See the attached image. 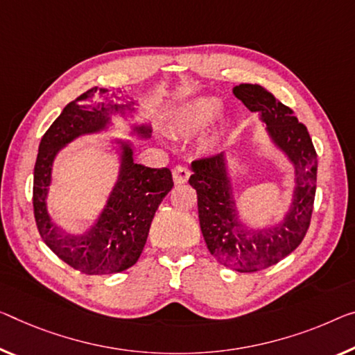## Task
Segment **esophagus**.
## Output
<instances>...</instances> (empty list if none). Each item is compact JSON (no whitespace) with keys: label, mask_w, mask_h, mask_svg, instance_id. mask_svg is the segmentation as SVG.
Returning <instances> with one entry per match:
<instances>
[{"label":"esophagus","mask_w":355,"mask_h":355,"mask_svg":"<svg viewBox=\"0 0 355 355\" xmlns=\"http://www.w3.org/2000/svg\"><path fill=\"white\" fill-rule=\"evenodd\" d=\"M189 176H190V170H189L187 166H184V165H178L173 170V181H174V184L187 182L189 181Z\"/></svg>","instance_id":"esophagus-1"}]
</instances>
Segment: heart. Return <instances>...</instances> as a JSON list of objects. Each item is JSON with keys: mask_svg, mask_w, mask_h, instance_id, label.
I'll list each match as a JSON object with an SVG mask.
<instances>
[{"mask_svg": "<svg viewBox=\"0 0 355 355\" xmlns=\"http://www.w3.org/2000/svg\"><path fill=\"white\" fill-rule=\"evenodd\" d=\"M222 109V101L216 96H196L192 100L182 103L181 106L176 107L173 112V123L179 132L184 135H195L203 130ZM228 127V121H222L219 128L216 130L214 135L206 141V144L212 146L217 143L220 135L225 132Z\"/></svg>", "mask_w": 355, "mask_h": 355, "instance_id": "b5f03b06", "label": "heart"}]
</instances>
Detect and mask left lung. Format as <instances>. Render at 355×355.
Listing matches in <instances>:
<instances>
[{
    "instance_id": "8db88e82",
    "label": "left lung",
    "mask_w": 355,
    "mask_h": 355,
    "mask_svg": "<svg viewBox=\"0 0 355 355\" xmlns=\"http://www.w3.org/2000/svg\"><path fill=\"white\" fill-rule=\"evenodd\" d=\"M233 94L250 111L260 114L271 141L295 170L293 200L284 219L272 227L252 230L239 220L225 154L192 162L193 174L189 182L196 190L206 246L219 263L239 272H252L276 265L303 241L313 214L318 154L306 127L263 87L239 84Z\"/></svg>"
}]
</instances>
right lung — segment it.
Returning <instances> with one entry per match:
<instances>
[{
    "mask_svg": "<svg viewBox=\"0 0 355 355\" xmlns=\"http://www.w3.org/2000/svg\"><path fill=\"white\" fill-rule=\"evenodd\" d=\"M117 92L87 90L64 106L42 136L35 165L33 208L44 243L64 263L85 275H112L133 266L143 252L155 211L173 189L168 168H147L133 162L132 144H121V170L107 203L94 225L83 234H69L57 227L47 211L53 160L60 150L83 135L103 132L112 114L133 111L135 103H114ZM133 133L149 138V125H135Z\"/></svg>",
    "mask_w": 355,
    "mask_h": 355,
    "instance_id": "add662e5",
    "label": "right lung"
}]
</instances>
